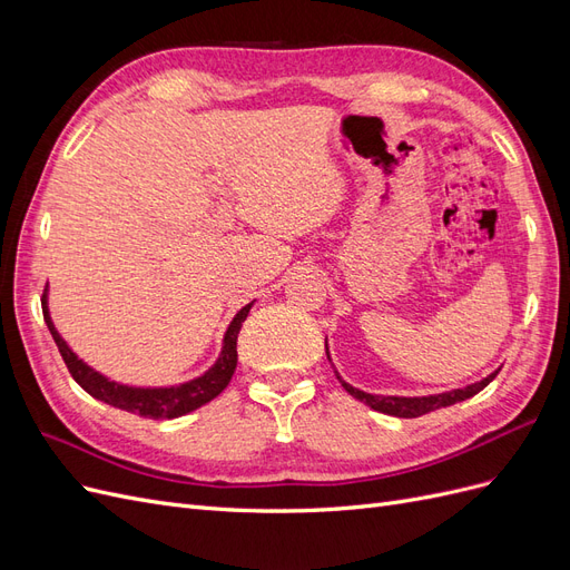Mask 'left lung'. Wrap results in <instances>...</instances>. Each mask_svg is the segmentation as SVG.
<instances>
[{
	"label": "left lung",
	"mask_w": 570,
	"mask_h": 570,
	"mask_svg": "<svg viewBox=\"0 0 570 570\" xmlns=\"http://www.w3.org/2000/svg\"><path fill=\"white\" fill-rule=\"evenodd\" d=\"M325 354H327V347H325ZM331 358V356H327ZM499 371L490 373L488 377H482L480 383H473L469 387H461V390H452V392H442V394H430V396H381V394H368V392H361L356 387H352L350 383H344L340 377L342 387L347 390L354 400L368 404L371 409L381 411V413H387V416H396V419H419L423 416V413H430L435 409H442V406H452L456 402H463L469 400V396L478 394L482 387H488L494 377H497Z\"/></svg>",
	"instance_id": "obj_1"
}]
</instances>
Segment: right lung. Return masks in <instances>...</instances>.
<instances>
[{"label": "right lung", "mask_w": 570, "mask_h": 570, "mask_svg": "<svg viewBox=\"0 0 570 570\" xmlns=\"http://www.w3.org/2000/svg\"><path fill=\"white\" fill-rule=\"evenodd\" d=\"M249 308H252V304L239 308L237 316L228 325L226 337H223V352H220L218 361L204 375L195 377V381H189V383L176 385V387H128V385H118V383L109 381V377H105V375H99L88 364H82V361L71 350H68V344L61 340L55 323H51V318H49L47 295H42L45 323L49 327L51 337H55L63 364H66L68 373L73 375V381L85 392L92 394L95 400L107 402L116 409L137 413V416H142V419H154V421L178 419V416H183V413H189V411L204 406L206 402H212L214 396H218L223 390L228 387L230 377L235 373V366H237V335H239V327H243V323L249 314Z\"/></svg>", "instance_id": "add662e5"}]
</instances>
